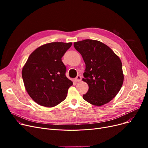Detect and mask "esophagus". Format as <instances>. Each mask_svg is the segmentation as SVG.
Here are the masks:
<instances>
[{
    "mask_svg": "<svg viewBox=\"0 0 148 148\" xmlns=\"http://www.w3.org/2000/svg\"><path fill=\"white\" fill-rule=\"evenodd\" d=\"M82 80V77L80 76V75H77L75 78V82H80Z\"/></svg>",
    "mask_w": 148,
    "mask_h": 148,
    "instance_id": "esophagus-1",
    "label": "esophagus"
}]
</instances>
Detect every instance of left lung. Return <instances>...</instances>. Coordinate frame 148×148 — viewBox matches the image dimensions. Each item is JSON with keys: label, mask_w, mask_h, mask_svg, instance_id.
<instances>
[{"label": "left lung", "mask_w": 148, "mask_h": 148, "mask_svg": "<svg viewBox=\"0 0 148 148\" xmlns=\"http://www.w3.org/2000/svg\"><path fill=\"white\" fill-rule=\"evenodd\" d=\"M74 46L86 64L83 80L89 90L83 99L97 106L110 102L123 84L121 59L109 47L97 40H84L74 42Z\"/></svg>", "instance_id": "left-lung-1"}]
</instances>
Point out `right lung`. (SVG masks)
Wrapping results in <instances>:
<instances>
[{
  "label": "right lung",
  "mask_w": 148,
  "mask_h": 148,
  "mask_svg": "<svg viewBox=\"0 0 148 148\" xmlns=\"http://www.w3.org/2000/svg\"><path fill=\"white\" fill-rule=\"evenodd\" d=\"M71 42L44 44L31 53L22 69V78L28 94L42 106H56L66 98L73 82L65 75L62 58Z\"/></svg>",
  "instance_id": "add662e5"
}]
</instances>
